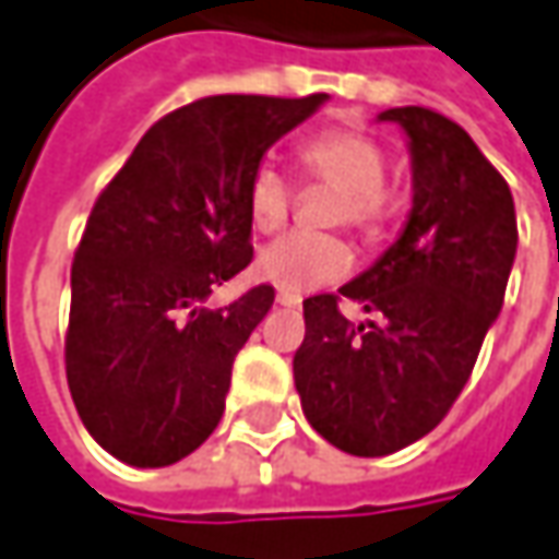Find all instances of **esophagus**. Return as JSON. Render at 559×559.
I'll return each instance as SVG.
<instances>
[{
    "label": "esophagus",
    "instance_id": "esophagus-1",
    "mask_svg": "<svg viewBox=\"0 0 559 559\" xmlns=\"http://www.w3.org/2000/svg\"><path fill=\"white\" fill-rule=\"evenodd\" d=\"M275 300H278V306H287V309H297V306L304 304L297 294H287V290H278V297H275Z\"/></svg>",
    "mask_w": 559,
    "mask_h": 559
}]
</instances>
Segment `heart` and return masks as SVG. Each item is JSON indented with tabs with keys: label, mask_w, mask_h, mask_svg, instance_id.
I'll use <instances>...</instances> for the list:
<instances>
[{
	"label": "heart",
	"mask_w": 559,
	"mask_h": 559,
	"mask_svg": "<svg viewBox=\"0 0 559 559\" xmlns=\"http://www.w3.org/2000/svg\"><path fill=\"white\" fill-rule=\"evenodd\" d=\"M384 143L359 128H331L309 136L300 146V168L309 183L337 187L328 222L347 225L362 240L376 243L397 225L401 193L384 181ZM294 209V183L278 165H255L247 181V215L259 234H275L287 225ZM350 247L337 234L294 231L278 237L259 253V275L287 294H306L350 272Z\"/></svg>",
	"instance_id": "heart-1"
}]
</instances>
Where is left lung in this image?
<instances>
[{"label":"left lung","mask_w":559,"mask_h":559,"mask_svg":"<svg viewBox=\"0 0 559 559\" xmlns=\"http://www.w3.org/2000/svg\"><path fill=\"white\" fill-rule=\"evenodd\" d=\"M378 118L409 136V222L369 272L304 300L294 356L306 419L353 456H388L448 416L503 306L520 240L510 187L456 121L425 106ZM341 299L379 322L353 326Z\"/></svg>","instance_id":"left-lung-1"}]
</instances>
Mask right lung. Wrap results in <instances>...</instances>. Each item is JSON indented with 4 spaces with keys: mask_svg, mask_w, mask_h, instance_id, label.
Here are the masks:
<instances>
[{
    "mask_svg": "<svg viewBox=\"0 0 559 559\" xmlns=\"http://www.w3.org/2000/svg\"><path fill=\"white\" fill-rule=\"evenodd\" d=\"M325 99L225 93L168 111L96 197L71 265L64 372L86 431L121 463L171 466L222 423L234 356L275 287L222 309L206 297L253 262V168Z\"/></svg>",
    "mask_w": 559,
    "mask_h": 559,
    "instance_id": "right-lung-1",
    "label": "right lung"
}]
</instances>
